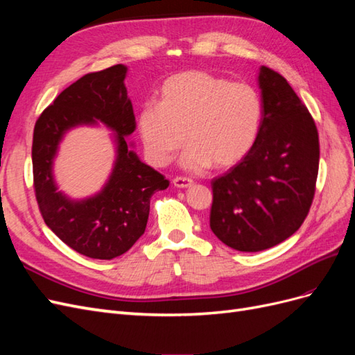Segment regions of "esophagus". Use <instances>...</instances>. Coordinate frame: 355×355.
<instances>
[{
    "instance_id": "34e87169",
    "label": "esophagus",
    "mask_w": 355,
    "mask_h": 355,
    "mask_svg": "<svg viewBox=\"0 0 355 355\" xmlns=\"http://www.w3.org/2000/svg\"><path fill=\"white\" fill-rule=\"evenodd\" d=\"M173 185L176 188L185 189V188H191L192 185H194V180L189 179V178H175L173 179Z\"/></svg>"
}]
</instances>
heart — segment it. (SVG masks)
I'll return each instance as SVG.
<instances>
[{
	"label": "heart",
	"mask_w": 355,
	"mask_h": 355,
	"mask_svg": "<svg viewBox=\"0 0 355 355\" xmlns=\"http://www.w3.org/2000/svg\"><path fill=\"white\" fill-rule=\"evenodd\" d=\"M263 105L245 83H231L202 71H187L164 81L158 103L137 112V132L146 158L164 167L185 141L180 164L200 171L230 167L247 155L261 132Z\"/></svg>",
	"instance_id": "heart-1"
}]
</instances>
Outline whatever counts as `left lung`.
Returning a JSON list of instances; mask_svg holds the SVG:
<instances>
[{
  "label": "left lung",
  "mask_w": 355,
  "mask_h": 355,
  "mask_svg": "<svg viewBox=\"0 0 355 355\" xmlns=\"http://www.w3.org/2000/svg\"><path fill=\"white\" fill-rule=\"evenodd\" d=\"M263 116L253 148L211 180L210 228L231 249L261 252L293 235L309 211L318 175V133L284 77L257 72Z\"/></svg>",
  "instance_id": "obj_1"
}]
</instances>
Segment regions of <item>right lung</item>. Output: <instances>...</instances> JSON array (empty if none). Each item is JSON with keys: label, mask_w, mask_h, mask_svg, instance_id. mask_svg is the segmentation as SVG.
Returning a JSON list of instances; mask_svg holds the SVG:
<instances>
[{"label": "right lung", "mask_w": 355, "mask_h": 355, "mask_svg": "<svg viewBox=\"0 0 355 355\" xmlns=\"http://www.w3.org/2000/svg\"><path fill=\"white\" fill-rule=\"evenodd\" d=\"M127 71L125 65H115L84 75L58 96L34 128L32 167L42 219L71 249L92 259H114L130 249L145 232L153 194L168 187L163 175L142 163L127 139L136 130L124 84ZM101 122L113 132V170L96 195L71 199L54 179L60 144L73 128Z\"/></svg>", "instance_id": "1"}]
</instances>
